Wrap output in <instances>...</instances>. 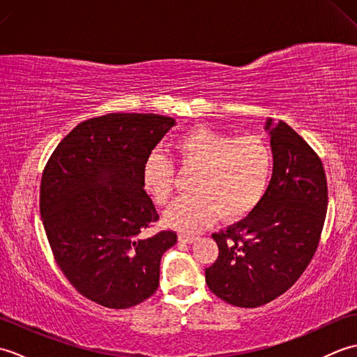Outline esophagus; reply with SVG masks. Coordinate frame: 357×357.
<instances>
[{
  "label": "esophagus",
  "instance_id": "obj_1",
  "mask_svg": "<svg viewBox=\"0 0 357 357\" xmlns=\"http://www.w3.org/2000/svg\"><path fill=\"white\" fill-rule=\"evenodd\" d=\"M178 239H179V242H184V244H192V242L198 239V236H193V234H187V233H181Z\"/></svg>",
  "mask_w": 357,
  "mask_h": 357
}]
</instances>
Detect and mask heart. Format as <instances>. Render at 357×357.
I'll use <instances>...</instances> for the list:
<instances>
[{"mask_svg": "<svg viewBox=\"0 0 357 357\" xmlns=\"http://www.w3.org/2000/svg\"><path fill=\"white\" fill-rule=\"evenodd\" d=\"M178 162L196 169L192 193L181 196L165 211V221L181 231H199L219 218L238 221L255 210L267 190L275 156L261 136H231L196 126L173 142ZM142 181L159 206L170 201L174 164L161 150L150 151Z\"/></svg>", "mask_w": 357, "mask_h": 357, "instance_id": "obj_1", "label": "heart"}]
</instances>
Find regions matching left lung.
Returning a JSON list of instances; mask_svg holds the SVG:
<instances>
[{
	"instance_id": "left-lung-1",
	"label": "left lung",
	"mask_w": 357,
	"mask_h": 357,
	"mask_svg": "<svg viewBox=\"0 0 357 357\" xmlns=\"http://www.w3.org/2000/svg\"><path fill=\"white\" fill-rule=\"evenodd\" d=\"M265 130L275 164L264 198L242 221L213 233L219 256L206 268L211 293L227 304H268L301 278L319 245L328 206L321 158L279 121Z\"/></svg>"
}]
</instances>
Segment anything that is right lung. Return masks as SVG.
Returning a JSON list of instances; mask_svg holds the SVG:
<instances>
[{
  "label": "right lung",
  "mask_w": 357,
  "mask_h": 357,
  "mask_svg": "<svg viewBox=\"0 0 357 357\" xmlns=\"http://www.w3.org/2000/svg\"><path fill=\"white\" fill-rule=\"evenodd\" d=\"M174 126L153 113H107L78 124L44 167L40 210L52 253L84 298L123 310L158 290L172 230L146 236L159 215L142 165Z\"/></svg>",
  "instance_id": "add662e5"
}]
</instances>
